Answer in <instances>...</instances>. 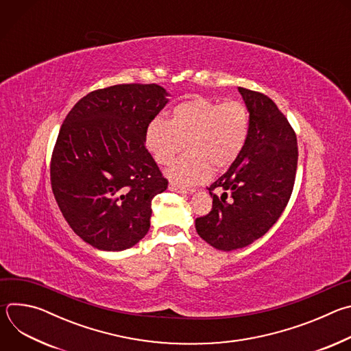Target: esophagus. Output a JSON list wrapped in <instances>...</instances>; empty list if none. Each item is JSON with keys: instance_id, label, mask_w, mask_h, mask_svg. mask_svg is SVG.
Masks as SVG:
<instances>
[{"instance_id": "esophagus-1", "label": "esophagus", "mask_w": 351, "mask_h": 351, "mask_svg": "<svg viewBox=\"0 0 351 351\" xmlns=\"http://www.w3.org/2000/svg\"><path fill=\"white\" fill-rule=\"evenodd\" d=\"M169 190L172 191H178V193H184V194H190L194 191V189L191 187H186V186H180V184H176V183H169Z\"/></svg>"}]
</instances>
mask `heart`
I'll use <instances>...</instances> for the list:
<instances>
[{
    "label": "heart",
    "instance_id": "heart-1",
    "mask_svg": "<svg viewBox=\"0 0 351 351\" xmlns=\"http://www.w3.org/2000/svg\"><path fill=\"white\" fill-rule=\"evenodd\" d=\"M248 134L250 112L243 103L194 97L172 110L169 122H149L145 145L160 165H168L184 145L189 153L172 162L167 175L178 184H190L206 180L213 167L222 171L234 164Z\"/></svg>",
    "mask_w": 351,
    "mask_h": 351
}]
</instances>
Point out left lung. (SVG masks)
Wrapping results in <instances>:
<instances>
[{"label":"left lung","mask_w":351,"mask_h":351,"mask_svg":"<svg viewBox=\"0 0 351 351\" xmlns=\"http://www.w3.org/2000/svg\"><path fill=\"white\" fill-rule=\"evenodd\" d=\"M239 91L250 112L247 144L236 162L207 187L213 208L195 219L199 237L223 252L252 244L279 219L293 191L298 160L295 132L272 99L244 87Z\"/></svg>","instance_id":"obj_1"}]
</instances>
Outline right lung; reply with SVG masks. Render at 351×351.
Returning <instances> with one entry per match:
<instances>
[{
    "mask_svg": "<svg viewBox=\"0 0 351 351\" xmlns=\"http://www.w3.org/2000/svg\"><path fill=\"white\" fill-rule=\"evenodd\" d=\"M149 83L98 88L75 104L57 137L49 176L72 230L90 245L121 252L149 229L153 198L168 180L145 147V130L168 103Z\"/></svg>",
    "mask_w": 351,
    "mask_h": 351,
    "instance_id": "right-lung-1",
    "label": "right lung"
}]
</instances>
